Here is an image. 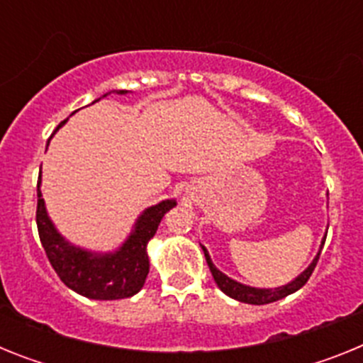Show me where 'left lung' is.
I'll return each instance as SVG.
<instances>
[{
	"label": "left lung",
	"mask_w": 363,
	"mask_h": 363,
	"mask_svg": "<svg viewBox=\"0 0 363 363\" xmlns=\"http://www.w3.org/2000/svg\"><path fill=\"white\" fill-rule=\"evenodd\" d=\"M323 243H325V240L322 242V247ZM322 247H320V252H322ZM201 249H203L205 259H207V265H209L211 272H213V278L218 284V287H220L227 296L234 298V300H238V301H243V303H252V306H264V303H271V301L281 300V298L296 293L298 289H301V287L307 284V280H309L311 274H313L314 267H316L320 258V252H318L316 258L313 259V264H311L306 271L301 272L300 277L294 278L291 284L281 285V287H277V289H256V287H249V285H243L240 284V281H234L233 278L225 277L223 272L218 271V269L214 267L213 262H211V256L209 252H207V249H205V247H201Z\"/></svg>",
	"instance_id": "left-lung-1"
}]
</instances>
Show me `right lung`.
Listing matches in <instances>:
<instances>
[{
	"label": "right lung",
	"mask_w": 363,
	"mask_h": 363,
	"mask_svg": "<svg viewBox=\"0 0 363 363\" xmlns=\"http://www.w3.org/2000/svg\"><path fill=\"white\" fill-rule=\"evenodd\" d=\"M125 92L127 91H118V94H125ZM65 121L67 120H63L57 125V129L65 125ZM40 184L41 176L38 179V233H40L41 245L47 252V258L60 280L69 289L92 300H121V298L133 296L142 289L149 274L147 243L158 230L162 218L174 207L176 201L165 200L143 211L142 216L138 218L133 234L116 252L94 255V252L70 245L62 234L57 233L45 209Z\"/></svg>",
	"instance_id": "obj_1"
}]
</instances>
